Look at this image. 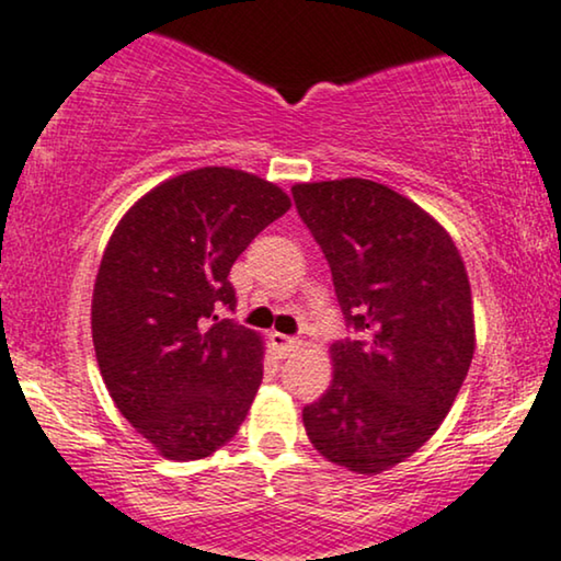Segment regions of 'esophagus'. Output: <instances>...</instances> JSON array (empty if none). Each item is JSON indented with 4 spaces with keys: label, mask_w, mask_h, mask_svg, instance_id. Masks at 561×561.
I'll return each mask as SVG.
<instances>
[{
    "label": "esophagus",
    "mask_w": 561,
    "mask_h": 561,
    "mask_svg": "<svg viewBox=\"0 0 561 561\" xmlns=\"http://www.w3.org/2000/svg\"><path fill=\"white\" fill-rule=\"evenodd\" d=\"M271 343L280 355H288V353H294V351H298V347H301V340L288 337V334H283V332H271Z\"/></svg>",
    "instance_id": "obj_1"
}]
</instances>
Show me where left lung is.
I'll return each mask as SVG.
<instances>
[{
	"label": "left lung",
	"mask_w": 561,
	"mask_h": 561,
	"mask_svg": "<svg viewBox=\"0 0 561 561\" xmlns=\"http://www.w3.org/2000/svg\"><path fill=\"white\" fill-rule=\"evenodd\" d=\"M290 193L330 263L347 327L360 332L332 345V383L304 407V427L332 463L381 474L438 431L467 378V267L448 231L387 185L345 178Z\"/></svg>",
	"instance_id": "8db88e82"
}]
</instances>
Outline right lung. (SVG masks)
I'll return each instance as SVG.
<instances>
[{"label":"right lung","instance_id":"1","mask_svg":"<svg viewBox=\"0 0 561 561\" xmlns=\"http://www.w3.org/2000/svg\"><path fill=\"white\" fill-rule=\"evenodd\" d=\"M288 208L263 178L203 167L144 195L105 247L94 355L115 407L164 458H206L244 423L263 340L216 311H234L231 265Z\"/></svg>","mask_w":561,"mask_h":561}]
</instances>
